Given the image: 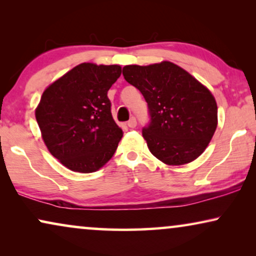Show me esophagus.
<instances>
[{"label": "esophagus", "mask_w": 256, "mask_h": 256, "mask_svg": "<svg viewBox=\"0 0 256 256\" xmlns=\"http://www.w3.org/2000/svg\"><path fill=\"white\" fill-rule=\"evenodd\" d=\"M136 124H138V122H136V118L135 116H132L130 120L128 121V127L135 128L136 127Z\"/></svg>", "instance_id": "1"}]
</instances>
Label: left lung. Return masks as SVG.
<instances>
[{
	"label": "left lung",
	"mask_w": 256,
	"mask_h": 256,
	"mask_svg": "<svg viewBox=\"0 0 256 256\" xmlns=\"http://www.w3.org/2000/svg\"><path fill=\"white\" fill-rule=\"evenodd\" d=\"M122 74L148 104L150 120L142 135L150 152L169 166L190 163L200 156L218 122L211 92L170 62L127 65Z\"/></svg>",
	"instance_id": "8db88e82"
}]
</instances>
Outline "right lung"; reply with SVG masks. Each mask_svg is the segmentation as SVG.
<instances>
[{"label": "right lung", "instance_id": "1", "mask_svg": "<svg viewBox=\"0 0 256 256\" xmlns=\"http://www.w3.org/2000/svg\"><path fill=\"white\" fill-rule=\"evenodd\" d=\"M120 76L118 65L82 62L44 90L37 124L48 152L70 170L94 172L114 155L124 132L107 93Z\"/></svg>", "mask_w": 256, "mask_h": 256}]
</instances>
